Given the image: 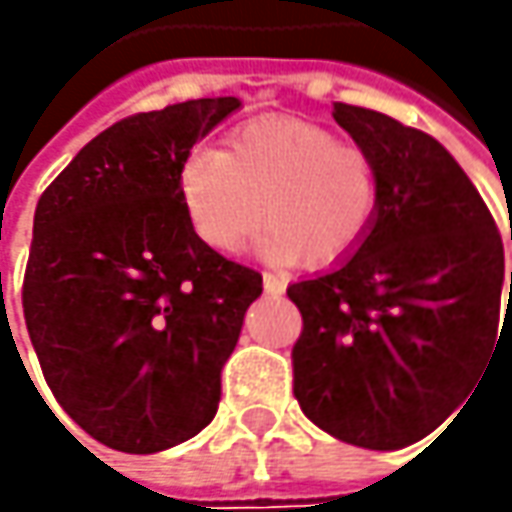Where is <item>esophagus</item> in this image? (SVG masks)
Instances as JSON below:
<instances>
[{
  "mask_svg": "<svg viewBox=\"0 0 512 512\" xmlns=\"http://www.w3.org/2000/svg\"><path fill=\"white\" fill-rule=\"evenodd\" d=\"M262 282H265V293H273V296H282L285 293L287 282L282 276H276V273H262Z\"/></svg>",
  "mask_w": 512,
  "mask_h": 512,
  "instance_id": "esophagus-1",
  "label": "esophagus"
}]
</instances>
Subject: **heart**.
<instances>
[{"label":"heart","instance_id":"obj_1","mask_svg":"<svg viewBox=\"0 0 512 512\" xmlns=\"http://www.w3.org/2000/svg\"><path fill=\"white\" fill-rule=\"evenodd\" d=\"M179 190L193 230L216 250H236L267 219L256 247L273 262L350 253L379 202L367 153L293 116L245 125L227 150H193Z\"/></svg>","mask_w":512,"mask_h":512}]
</instances>
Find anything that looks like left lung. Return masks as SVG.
<instances>
[{
	"mask_svg": "<svg viewBox=\"0 0 512 512\" xmlns=\"http://www.w3.org/2000/svg\"><path fill=\"white\" fill-rule=\"evenodd\" d=\"M333 119L367 153L379 202L353 253L287 287L302 313L293 393L330 436L399 450L453 416L493 364L512 273L499 333L502 236L459 162L376 110L336 102Z\"/></svg>",
	"mask_w": 512,
	"mask_h": 512,
	"instance_id": "1",
	"label": "left lung"
}]
</instances>
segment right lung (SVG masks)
Returning <instances> with one entry per match:
<instances>
[{
	"mask_svg": "<svg viewBox=\"0 0 512 512\" xmlns=\"http://www.w3.org/2000/svg\"><path fill=\"white\" fill-rule=\"evenodd\" d=\"M242 108L190 99L102 130L42 193L22 287L56 402L96 442L159 453L216 416L222 367L262 276L207 247L179 173Z\"/></svg>",
	"mask_w": 512,
	"mask_h": 512,
	"instance_id": "obj_1",
	"label": "right lung"
}]
</instances>
